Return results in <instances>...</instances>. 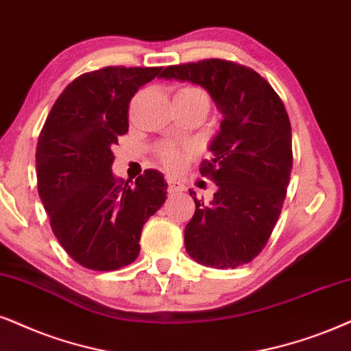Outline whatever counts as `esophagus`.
<instances>
[{"instance_id":"1","label":"esophagus","mask_w":351,"mask_h":351,"mask_svg":"<svg viewBox=\"0 0 351 351\" xmlns=\"http://www.w3.org/2000/svg\"><path fill=\"white\" fill-rule=\"evenodd\" d=\"M181 191H184V184H181L180 181L168 180V193L175 194V193H181Z\"/></svg>"}]
</instances>
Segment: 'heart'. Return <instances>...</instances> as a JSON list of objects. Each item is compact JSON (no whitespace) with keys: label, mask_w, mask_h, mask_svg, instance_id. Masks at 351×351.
I'll return each instance as SVG.
<instances>
[{"label":"heart","mask_w":351,"mask_h":351,"mask_svg":"<svg viewBox=\"0 0 351 351\" xmlns=\"http://www.w3.org/2000/svg\"><path fill=\"white\" fill-rule=\"evenodd\" d=\"M175 97H189V99H197L208 106V95L206 94V90H202V88L197 86H181L178 90H176ZM186 155H188V150L180 149L171 144H162L155 149V157H157L158 163L170 171H176L183 167Z\"/></svg>","instance_id":"b5f03b06"}]
</instances>
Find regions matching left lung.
I'll return each mask as SVG.
<instances>
[{"instance_id":"1","label":"left lung","mask_w":351,"mask_h":351,"mask_svg":"<svg viewBox=\"0 0 351 351\" xmlns=\"http://www.w3.org/2000/svg\"><path fill=\"white\" fill-rule=\"evenodd\" d=\"M160 77L199 84L223 114L210 145L214 157L199 168L217 193L207 204L189 189L196 210L184 230L186 251L207 267L251 263L280 217L293 168L285 105L261 74L234 61L167 66Z\"/></svg>"}]
</instances>
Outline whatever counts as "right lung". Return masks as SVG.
Masks as SVG:
<instances>
[{
  "mask_svg": "<svg viewBox=\"0 0 351 351\" xmlns=\"http://www.w3.org/2000/svg\"><path fill=\"white\" fill-rule=\"evenodd\" d=\"M162 68H106L69 82L40 131L35 170L43 207L64 251L90 270L134 263L144 223L163 206L167 183L145 170L136 184L112 173L113 147L130 130V104Z\"/></svg>",
  "mask_w": 351,
  "mask_h": 351,
  "instance_id": "add662e5",
  "label": "right lung"
}]
</instances>
